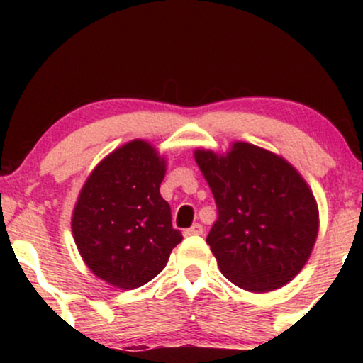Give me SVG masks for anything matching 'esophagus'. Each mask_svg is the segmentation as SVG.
<instances>
[{
    "mask_svg": "<svg viewBox=\"0 0 363 363\" xmlns=\"http://www.w3.org/2000/svg\"><path fill=\"white\" fill-rule=\"evenodd\" d=\"M203 234V227L199 223H194L191 228H186L184 230V235L189 237V235H201Z\"/></svg>",
    "mask_w": 363,
    "mask_h": 363,
    "instance_id": "1",
    "label": "esophagus"
}]
</instances>
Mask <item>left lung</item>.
<instances>
[{"mask_svg":"<svg viewBox=\"0 0 363 363\" xmlns=\"http://www.w3.org/2000/svg\"><path fill=\"white\" fill-rule=\"evenodd\" d=\"M194 160L218 208L206 242L223 277L254 294L294 280L319 232L318 203L301 172L245 141L223 155L196 148Z\"/></svg>","mask_w":363,"mask_h":363,"instance_id":"obj_1","label":"left lung"}]
</instances>
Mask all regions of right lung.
Returning <instances> with one entry per match:
<instances>
[{
    "label": "right lung",
    "mask_w": 363,
    "mask_h": 363,
    "mask_svg": "<svg viewBox=\"0 0 363 363\" xmlns=\"http://www.w3.org/2000/svg\"><path fill=\"white\" fill-rule=\"evenodd\" d=\"M165 170L167 162L152 143L133 140L102 158L78 194L74 244L90 272L116 289L153 280L182 240L160 196Z\"/></svg>",
    "instance_id": "obj_1"
}]
</instances>
